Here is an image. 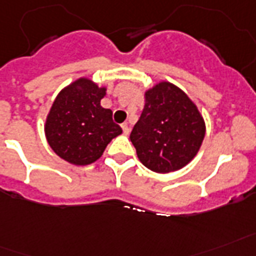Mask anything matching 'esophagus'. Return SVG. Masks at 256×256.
I'll list each match as a JSON object with an SVG mask.
<instances>
[{
    "mask_svg": "<svg viewBox=\"0 0 256 256\" xmlns=\"http://www.w3.org/2000/svg\"><path fill=\"white\" fill-rule=\"evenodd\" d=\"M122 128H123V133L124 134H130V126H128V124L126 123H124V124H122Z\"/></svg>",
    "mask_w": 256,
    "mask_h": 256,
    "instance_id": "1",
    "label": "esophagus"
}]
</instances>
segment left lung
Here are the masks:
<instances>
[{
  "mask_svg": "<svg viewBox=\"0 0 256 256\" xmlns=\"http://www.w3.org/2000/svg\"><path fill=\"white\" fill-rule=\"evenodd\" d=\"M206 130L204 118L188 95L171 82L160 81L145 92V107L130 141L145 168L168 174L195 158Z\"/></svg>",
  "mask_w": 256,
  "mask_h": 256,
  "instance_id": "left-lung-1",
  "label": "left lung"
}]
</instances>
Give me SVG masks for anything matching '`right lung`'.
<instances>
[{
	"label": "right lung",
	"mask_w": 256,
	"mask_h": 256,
	"mask_svg": "<svg viewBox=\"0 0 256 256\" xmlns=\"http://www.w3.org/2000/svg\"><path fill=\"white\" fill-rule=\"evenodd\" d=\"M106 86L80 77L65 86L50 106L44 133L50 149L76 166L94 164L111 140L122 134L112 111L103 108Z\"/></svg>",
	"instance_id": "right-lung-1"
}]
</instances>
